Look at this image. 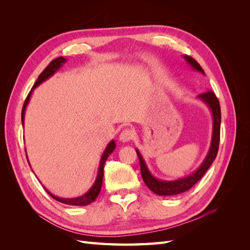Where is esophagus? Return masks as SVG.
I'll use <instances>...</instances> for the list:
<instances>
[{
	"mask_svg": "<svg viewBox=\"0 0 250 250\" xmlns=\"http://www.w3.org/2000/svg\"><path fill=\"white\" fill-rule=\"evenodd\" d=\"M133 138V132L130 129H124L122 132H121L119 140L122 143H126L131 141Z\"/></svg>",
	"mask_w": 250,
	"mask_h": 250,
	"instance_id": "1",
	"label": "esophagus"
}]
</instances>
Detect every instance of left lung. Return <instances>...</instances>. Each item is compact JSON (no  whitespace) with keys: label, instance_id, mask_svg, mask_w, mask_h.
<instances>
[{"label":"left lung","instance_id":"obj_1","mask_svg":"<svg viewBox=\"0 0 250 250\" xmlns=\"http://www.w3.org/2000/svg\"><path fill=\"white\" fill-rule=\"evenodd\" d=\"M184 58L186 59V62L192 66V69L204 75V71L202 70V67L194 58L188 55H185ZM197 98L207 104V106L209 108L211 112V116H213V134H211L210 146L206 158H204V161L199 166V168L197 170L193 172L192 174H190V175L176 179V180L167 181V180L157 179L149 171L140 151L138 149H135L140 160L141 174H142L144 183L146 184V186L150 188L151 191L160 196L177 195L190 190V188L197 183L198 180L201 179V177L204 175V173L208 171L209 166L215 161V158L217 156L219 142H220V125H221L220 104H219L218 98L213 92H211V90L198 95Z\"/></svg>","mask_w":250,"mask_h":250}]
</instances>
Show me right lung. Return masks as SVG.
Returning a JSON list of instances; mask_svg holds the SVG:
<instances>
[{
    "label": "right lung",
    "mask_w": 250,
    "mask_h": 250,
    "mask_svg": "<svg viewBox=\"0 0 250 250\" xmlns=\"http://www.w3.org/2000/svg\"><path fill=\"white\" fill-rule=\"evenodd\" d=\"M66 62V59L63 58V57H58L54 60H52V62L49 63V65L44 69L42 74L39 76V78H37L36 82L34 83V85L31 89V92L29 93V95L27 96L26 100H25V103H24V106H22V109H21V124L24 125V119H25V110H26V107L27 105L29 103V100L30 98H31V95L33 93V89L35 87L39 86L40 84H42V83L43 81H46L47 79H49L51 76H53L60 67L62 66V64ZM116 148V143L115 141H110L108 143V145L106 146V148H105L104 152L101 156V160H100V165H99V170H98V174H97V178L95 180L94 185L92 186V188H89V190L85 193L83 194L81 196H79V197H75V198H62V197H58V196H55L53 195L52 193H50L46 188H44V190L47 191V193L51 196L52 198H54L55 200L62 202V203H64V204H70V206H78V207H83V206H87V204L92 203L95 201V199L98 197V195H99L100 191H101V187H102V180H103V169H104V164L105 162H106V160L108 158V156L112 153V151L115 150ZM26 151V150H25ZM27 155V153H26ZM27 161L29 163V160H28V156H27ZM30 165V164H29Z\"/></svg>",
    "instance_id": "obj_1"
}]
</instances>
